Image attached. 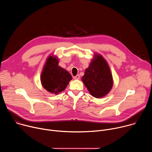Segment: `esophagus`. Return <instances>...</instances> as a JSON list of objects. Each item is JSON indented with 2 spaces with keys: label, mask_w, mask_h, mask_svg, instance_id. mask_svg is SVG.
<instances>
[{
  "label": "esophagus",
  "mask_w": 152,
  "mask_h": 152,
  "mask_svg": "<svg viewBox=\"0 0 152 152\" xmlns=\"http://www.w3.org/2000/svg\"><path fill=\"white\" fill-rule=\"evenodd\" d=\"M74 79H80V76L79 75H77L76 76H74Z\"/></svg>",
  "instance_id": "34e87169"
}]
</instances>
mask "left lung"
I'll return each mask as SVG.
<instances>
[{"mask_svg": "<svg viewBox=\"0 0 152 152\" xmlns=\"http://www.w3.org/2000/svg\"><path fill=\"white\" fill-rule=\"evenodd\" d=\"M82 80L91 95L96 98L103 97L111 91L113 85V76L109 66L102 55L94 54Z\"/></svg>", "mask_w": 152, "mask_h": 152, "instance_id": "left-lung-1", "label": "left lung"}]
</instances>
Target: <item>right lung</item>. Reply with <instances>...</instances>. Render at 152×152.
I'll use <instances>...</instances> for the list:
<instances>
[{"label": "right lung", "mask_w": 152, "mask_h": 152, "mask_svg": "<svg viewBox=\"0 0 152 152\" xmlns=\"http://www.w3.org/2000/svg\"><path fill=\"white\" fill-rule=\"evenodd\" d=\"M59 61L51 55L48 57L41 75L42 85L47 91L55 94L63 91L72 79L71 75L58 66Z\"/></svg>", "instance_id": "add662e5"}]
</instances>
